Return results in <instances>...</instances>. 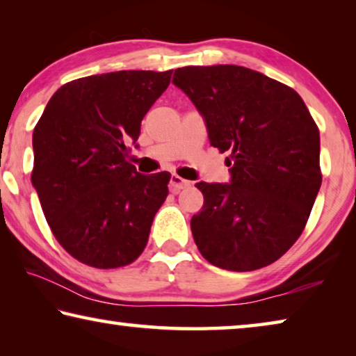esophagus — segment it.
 <instances>
[{
	"instance_id": "34e87169",
	"label": "esophagus",
	"mask_w": 356,
	"mask_h": 356,
	"mask_svg": "<svg viewBox=\"0 0 356 356\" xmlns=\"http://www.w3.org/2000/svg\"><path fill=\"white\" fill-rule=\"evenodd\" d=\"M190 185H191L190 180H185L184 177L177 176V174H172V176H171V180H170V190H171L172 193H179L180 190L188 188Z\"/></svg>"
}]
</instances>
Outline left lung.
I'll list each match as a JSON object with an SVG mask.
<instances>
[{
  "label": "left lung",
  "mask_w": 356,
  "mask_h": 356,
  "mask_svg": "<svg viewBox=\"0 0 356 356\" xmlns=\"http://www.w3.org/2000/svg\"><path fill=\"white\" fill-rule=\"evenodd\" d=\"M172 83L232 166L231 184H196L204 195L191 218L197 250L231 272L267 267L297 242L321 188L314 119L292 88L242 65H188Z\"/></svg>",
  "instance_id": "8db88e82"
}]
</instances>
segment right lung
<instances>
[{
    "instance_id": "add662e5",
    "label": "right lung",
    "mask_w": 356,
    "mask_h": 356,
    "mask_svg": "<svg viewBox=\"0 0 356 356\" xmlns=\"http://www.w3.org/2000/svg\"><path fill=\"white\" fill-rule=\"evenodd\" d=\"M172 70H120L65 83L33 134L31 182L59 245L95 268L140 257L170 172L146 176L127 160V141L170 86Z\"/></svg>"
}]
</instances>
